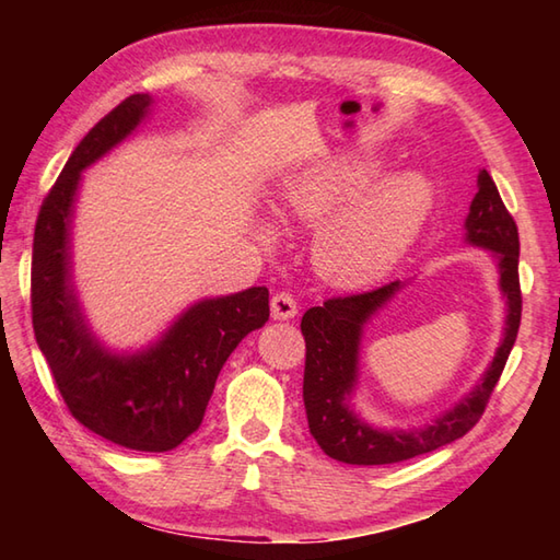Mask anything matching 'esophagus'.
Instances as JSON below:
<instances>
[{
  "label": "esophagus",
  "mask_w": 560,
  "mask_h": 560,
  "mask_svg": "<svg viewBox=\"0 0 560 560\" xmlns=\"http://www.w3.org/2000/svg\"><path fill=\"white\" fill-rule=\"evenodd\" d=\"M295 313H299V303H295L291 293L279 291L271 295V317L273 319H291V317H295Z\"/></svg>",
  "instance_id": "1"
}]
</instances>
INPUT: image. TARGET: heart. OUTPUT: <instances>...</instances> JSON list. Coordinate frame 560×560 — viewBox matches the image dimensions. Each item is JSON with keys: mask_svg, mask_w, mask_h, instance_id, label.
Returning a JSON list of instances; mask_svg holds the SVG:
<instances>
[{"mask_svg": "<svg viewBox=\"0 0 560 560\" xmlns=\"http://www.w3.org/2000/svg\"><path fill=\"white\" fill-rule=\"evenodd\" d=\"M377 173L375 156L327 163L293 177L273 205L281 221H325L315 241V265L341 287L385 273L419 235L433 207V185L425 175L395 173L372 186Z\"/></svg>", "mask_w": 560, "mask_h": 560, "instance_id": "heart-1", "label": "heart"}]
</instances>
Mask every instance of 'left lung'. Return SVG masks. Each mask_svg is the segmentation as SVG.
Returning <instances> with one entry per match:
<instances>
[{"label":"left lung","mask_w":560,"mask_h":560,"mask_svg":"<svg viewBox=\"0 0 560 560\" xmlns=\"http://www.w3.org/2000/svg\"><path fill=\"white\" fill-rule=\"evenodd\" d=\"M467 241L486 249H493L501 269V289L508 299L505 339L498 347L495 359L486 371L481 385L464 397L455 409L438 419L433 425L419 431H375L355 419L343 397L355 383V363H359L361 327L377 307H383L399 281H389L373 291L335 295L323 305L311 307L301 319L305 337V375H303V401L307 425L331 459L347 464H395L411 457L425 455L443 445L455 443L479 423L493 387L503 375L508 355L515 347L520 317H522V291H520V235L517 223L505 209L501 192L493 177L479 173V192L471 199L467 217Z\"/></svg>","instance_id":"8db88e82"}]
</instances>
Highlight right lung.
<instances>
[{
  "instance_id": "1",
  "label": "right lung",
  "mask_w": 560,
  "mask_h": 560,
  "mask_svg": "<svg viewBox=\"0 0 560 560\" xmlns=\"http://www.w3.org/2000/svg\"><path fill=\"white\" fill-rule=\"evenodd\" d=\"M149 105L147 93H135L105 115L45 195L33 235L31 313L35 341L69 413L115 445L168 452L199 428L233 349L269 319V291L253 287L201 301L156 347L129 359L91 339L69 287L71 201L81 171L132 132Z\"/></svg>"
}]
</instances>
